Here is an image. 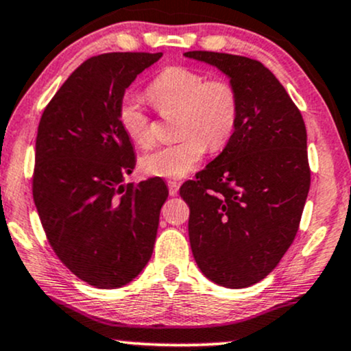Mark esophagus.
Masks as SVG:
<instances>
[{
    "label": "esophagus",
    "instance_id": "obj_1",
    "mask_svg": "<svg viewBox=\"0 0 351 351\" xmlns=\"http://www.w3.org/2000/svg\"><path fill=\"white\" fill-rule=\"evenodd\" d=\"M168 191H170V196H178L180 184L176 181H168Z\"/></svg>",
    "mask_w": 351,
    "mask_h": 351
}]
</instances>
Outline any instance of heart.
<instances>
[{
	"label": "heart",
	"mask_w": 351,
	"mask_h": 351,
	"mask_svg": "<svg viewBox=\"0 0 351 351\" xmlns=\"http://www.w3.org/2000/svg\"><path fill=\"white\" fill-rule=\"evenodd\" d=\"M147 95L163 117L176 114V144L160 147L141 158L145 175L183 178L206 154L220 150L232 139L239 119V92L230 79L207 76L188 66H168L149 84ZM118 123L132 143H154L152 118L132 97L118 106Z\"/></svg>",
	"instance_id": "obj_1"
}]
</instances>
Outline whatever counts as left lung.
Listing matches in <instances>:
<instances>
[{"label":"left lung","mask_w":351,"mask_h":351,"mask_svg":"<svg viewBox=\"0 0 351 351\" xmlns=\"http://www.w3.org/2000/svg\"><path fill=\"white\" fill-rule=\"evenodd\" d=\"M184 56L223 71L241 104L223 152L180 188L191 250L208 280L251 287L277 267L300 228L311 184L303 117L261 61L215 51Z\"/></svg>","instance_id":"obj_1"}]
</instances>
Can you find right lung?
Masks as SVG:
<instances>
[{
  "mask_svg": "<svg viewBox=\"0 0 351 351\" xmlns=\"http://www.w3.org/2000/svg\"><path fill=\"white\" fill-rule=\"evenodd\" d=\"M162 53H104L74 69L43 110L32 194L58 259L97 288L130 283L154 251L168 189L123 184L136 155L118 123L124 90Z\"/></svg>",
  "mask_w": 351,
  "mask_h": 351,
  "instance_id": "1",
  "label": "right lung"
}]
</instances>
